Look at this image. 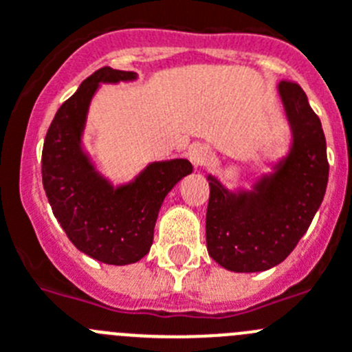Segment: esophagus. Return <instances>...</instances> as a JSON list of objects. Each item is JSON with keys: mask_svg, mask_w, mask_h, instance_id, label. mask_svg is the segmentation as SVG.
<instances>
[{"mask_svg": "<svg viewBox=\"0 0 352 352\" xmlns=\"http://www.w3.org/2000/svg\"><path fill=\"white\" fill-rule=\"evenodd\" d=\"M188 156H189V161L192 163V166L198 168V166H204V164L210 163L212 157H214V153H212L210 147H207V145L195 144L191 145V148H189Z\"/></svg>", "mask_w": 352, "mask_h": 352, "instance_id": "1", "label": "esophagus"}]
</instances>
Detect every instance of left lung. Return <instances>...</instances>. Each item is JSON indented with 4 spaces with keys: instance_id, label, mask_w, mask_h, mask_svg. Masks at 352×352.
Wrapping results in <instances>:
<instances>
[{
    "instance_id": "obj_1",
    "label": "left lung",
    "mask_w": 352,
    "mask_h": 352,
    "mask_svg": "<svg viewBox=\"0 0 352 352\" xmlns=\"http://www.w3.org/2000/svg\"><path fill=\"white\" fill-rule=\"evenodd\" d=\"M278 94L293 133L289 154L252 191L231 192L208 175L207 249L231 272H263L291 254L321 205L330 164L326 138L307 94L283 80Z\"/></svg>"
}]
</instances>
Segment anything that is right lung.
<instances>
[{"instance_id":"right-lung-1","label":"right lung","mask_w":352,"mask_h":352,"mask_svg":"<svg viewBox=\"0 0 352 352\" xmlns=\"http://www.w3.org/2000/svg\"><path fill=\"white\" fill-rule=\"evenodd\" d=\"M137 74L96 69L59 107L47 131L42 180L56 219L78 251L107 265H129L153 245L164 196L192 172L188 160L151 163L137 179L113 188L82 151L89 103L101 82L135 80Z\"/></svg>"}]
</instances>
